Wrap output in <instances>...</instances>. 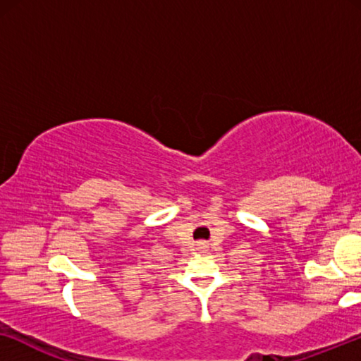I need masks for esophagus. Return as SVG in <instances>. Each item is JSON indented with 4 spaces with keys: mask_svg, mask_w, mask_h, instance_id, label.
Instances as JSON below:
<instances>
[{
    "mask_svg": "<svg viewBox=\"0 0 361 361\" xmlns=\"http://www.w3.org/2000/svg\"><path fill=\"white\" fill-rule=\"evenodd\" d=\"M199 248H200V250H204V251H205V248H207V246H205V243H202V245H199Z\"/></svg>",
    "mask_w": 361,
    "mask_h": 361,
    "instance_id": "34e87169",
    "label": "esophagus"
}]
</instances>
